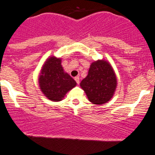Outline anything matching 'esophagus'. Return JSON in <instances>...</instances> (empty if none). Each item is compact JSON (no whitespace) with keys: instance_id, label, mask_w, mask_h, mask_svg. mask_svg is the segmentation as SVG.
<instances>
[{"instance_id":"34e87169","label":"esophagus","mask_w":155,"mask_h":155,"mask_svg":"<svg viewBox=\"0 0 155 155\" xmlns=\"http://www.w3.org/2000/svg\"><path fill=\"white\" fill-rule=\"evenodd\" d=\"M75 80H76V82L77 83V84L79 85V76H76V77H75Z\"/></svg>"}]
</instances>
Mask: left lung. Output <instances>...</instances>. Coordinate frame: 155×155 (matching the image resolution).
<instances>
[{
    "instance_id": "1",
    "label": "left lung",
    "mask_w": 155,
    "mask_h": 155,
    "mask_svg": "<svg viewBox=\"0 0 155 155\" xmlns=\"http://www.w3.org/2000/svg\"><path fill=\"white\" fill-rule=\"evenodd\" d=\"M117 86V76L108 61L92 62L88 75L81 81L80 86L92 104L102 105L112 99Z\"/></svg>"
}]
</instances>
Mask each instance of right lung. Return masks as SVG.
I'll use <instances>...</instances> for the list:
<instances>
[{
    "label": "right lung",
    "mask_w": 155,
    "mask_h": 155,
    "mask_svg": "<svg viewBox=\"0 0 155 155\" xmlns=\"http://www.w3.org/2000/svg\"><path fill=\"white\" fill-rule=\"evenodd\" d=\"M38 83L43 94L53 102L61 101L76 86V81L64 71L61 58L55 56L48 57L43 64Z\"/></svg>",
    "instance_id": "right-lung-1"
}]
</instances>
